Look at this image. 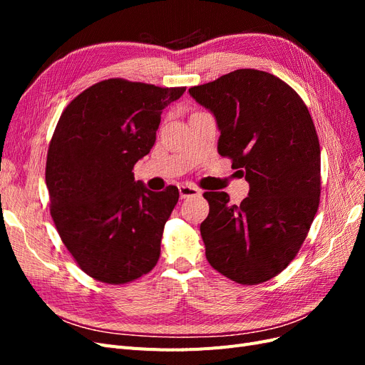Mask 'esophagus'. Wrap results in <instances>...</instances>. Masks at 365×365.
I'll return each instance as SVG.
<instances>
[{
  "label": "esophagus",
  "mask_w": 365,
  "mask_h": 365,
  "mask_svg": "<svg viewBox=\"0 0 365 365\" xmlns=\"http://www.w3.org/2000/svg\"><path fill=\"white\" fill-rule=\"evenodd\" d=\"M180 189V196H181V200H185V197H193V196H200L201 195V192L196 189V187H193V185H180L178 187Z\"/></svg>",
  "instance_id": "esophagus-1"
}]
</instances>
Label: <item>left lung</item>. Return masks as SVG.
Wrapping results in <instances>:
<instances>
[{"mask_svg": "<svg viewBox=\"0 0 365 365\" xmlns=\"http://www.w3.org/2000/svg\"><path fill=\"white\" fill-rule=\"evenodd\" d=\"M189 93L216 117L219 155L250 184L240 205H230L225 192L204 193L205 257L236 283L267 282L294 260L319 205L322 158L312 117L288 83L259 70L231 71Z\"/></svg>", "mask_w": 365, "mask_h": 365, "instance_id": "left-lung-1", "label": "left lung"}]
</instances>
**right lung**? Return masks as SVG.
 Masks as SVG:
<instances>
[{
    "label": "right lung",
    "mask_w": 365,
    "mask_h": 365,
    "mask_svg": "<svg viewBox=\"0 0 365 365\" xmlns=\"http://www.w3.org/2000/svg\"><path fill=\"white\" fill-rule=\"evenodd\" d=\"M184 91L106 79L73 98L54 129L46 165L50 213L79 268L98 282H134L160 259L180 192H150L132 169L155 143L163 109Z\"/></svg>",
    "instance_id": "right-lung-1"
}]
</instances>
